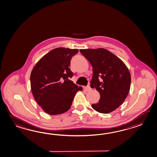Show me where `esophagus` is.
Instances as JSON below:
<instances>
[{
	"mask_svg": "<svg viewBox=\"0 0 157 157\" xmlns=\"http://www.w3.org/2000/svg\"><path fill=\"white\" fill-rule=\"evenodd\" d=\"M84 91H90L91 90V88L90 86H87L86 87H84L83 88Z\"/></svg>",
	"mask_w": 157,
	"mask_h": 157,
	"instance_id": "1",
	"label": "esophagus"
}]
</instances>
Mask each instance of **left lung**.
Wrapping results in <instances>:
<instances>
[{
  "instance_id": "1",
  "label": "left lung",
  "mask_w": 157,
  "mask_h": 157,
  "mask_svg": "<svg viewBox=\"0 0 157 157\" xmlns=\"http://www.w3.org/2000/svg\"><path fill=\"white\" fill-rule=\"evenodd\" d=\"M80 52L92 66L90 86L100 94L98 102L92 105V108L103 114L115 110L129 93L131 78L128 69L121 59L106 49H80Z\"/></svg>"
}]
</instances>
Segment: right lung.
Instances as JSON below:
<instances>
[{"label": "right lung", "mask_w": 157, "mask_h": 157, "mask_svg": "<svg viewBox=\"0 0 157 157\" xmlns=\"http://www.w3.org/2000/svg\"><path fill=\"white\" fill-rule=\"evenodd\" d=\"M77 49L59 47L52 49L36 63L30 75L31 90L38 104L49 115H58L70 109L78 91L70 80L73 76L70 61Z\"/></svg>", "instance_id": "obj_1"}]
</instances>
